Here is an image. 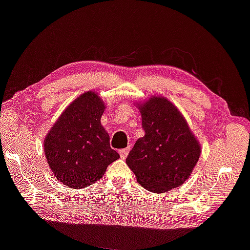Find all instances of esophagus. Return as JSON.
Here are the masks:
<instances>
[{
  "mask_svg": "<svg viewBox=\"0 0 250 250\" xmlns=\"http://www.w3.org/2000/svg\"><path fill=\"white\" fill-rule=\"evenodd\" d=\"M129 153V147H126V148H123L120 150V155H121V158H126V156H127Z\"/></svg>",
  "mask_w": 250,
  "mask_h": 250,
  "instance_id": "obj_1",
  "label": "esophagus"
}]
</instances>
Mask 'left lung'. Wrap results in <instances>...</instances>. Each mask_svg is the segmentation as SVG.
<instances>
[{
	"label": "left lung",
	"instance_id": "8db88e82",
	"mask_svg": "<svg viewBox=\"0 0 250 250\" xmlns=\"http://www.w3.org/2000/svg\"><path fill=\"white\" fill-rule=\"evenodd\" d=\"M145 135L126 158L138 184L153 193H165L187 181L202 153L186 118L170 101L150 96L136 103Z\"/></svg>",
	"mask_w": 250,
	"mask_h": 250
}]
</instances>
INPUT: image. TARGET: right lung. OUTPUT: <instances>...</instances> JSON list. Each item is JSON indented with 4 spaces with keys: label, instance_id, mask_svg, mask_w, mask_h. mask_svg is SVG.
<instances>
[{
    "label": "right lung",
    "instance_id": "right-lung-1",
    "mask_svg": "<svg viewBox=\"0 0 250 250\" xmlns=\"http://www.w3.org/2000/svg\"><path fill=\"white\" fill-rule=\"evenodd\" d=\"M105 103L87 91L63 110L44 138V153L53 174L71 188L87 187L103 177L120 155L110 148L101 124Z\"/></svg>",
    "mask_w": 250,
    "mask_h": 250
}]
</instances>
